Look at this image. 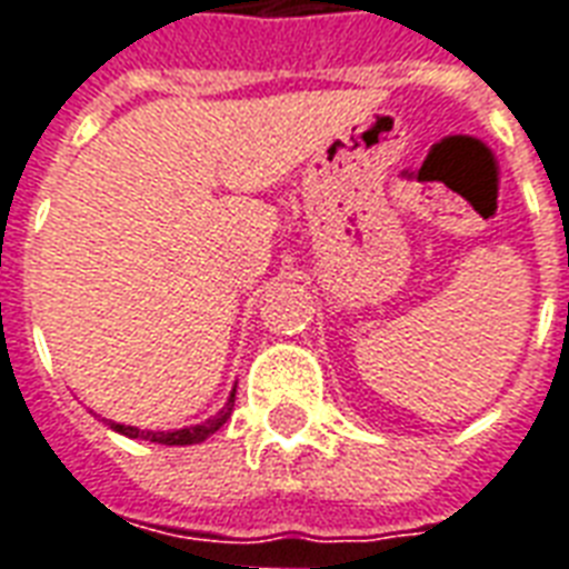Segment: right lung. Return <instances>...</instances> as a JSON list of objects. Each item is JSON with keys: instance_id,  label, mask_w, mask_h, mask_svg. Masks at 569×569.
<instances>
[{"instance_id": "obj_1", "label": "right lung", "mask_w": 569, "mask_h": 569, "mask_svg": "<svg viewBox=\"0 0 569 569\" xmlns=\"http://www.w3.org/2000/svg\"><path fill=\"white\" fill-rule=\"evenodd\" d=\"M233 396L237 390L230 392L228 405L221 408L212 420L200 422V426H188V429H177V431H143L138 426H122V422H110V429L119 431V435H126V438H140V441H152V443H164V447H186V443H200L207 441L209 435H216V431L228 422L230 411H233Z\"/></svg>"}]
</instances>
